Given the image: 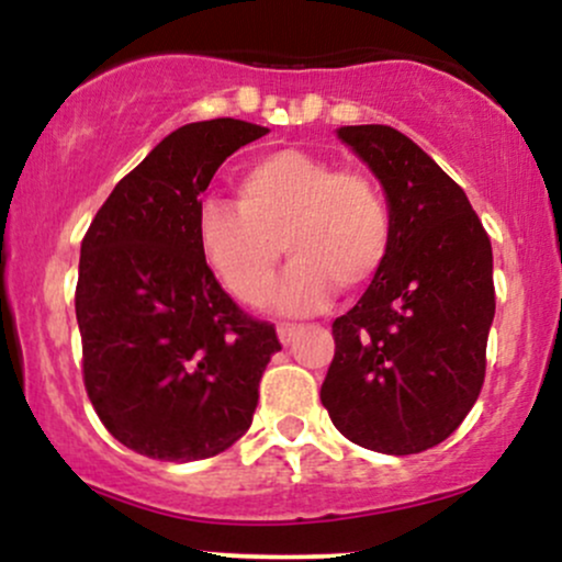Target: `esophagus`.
<instances>
[{"mask_svg": "<svg viewBox=\"0 0 562 562\" xmlns=\"http://www.w3.org/2000/svg\"><path fill=\"white\" fill-rule=\"evenodd\" d=\"M301 333V325H290V322H282V325H277V335H280L282 344H290V340H295V335Z\"/></svg>", "mask_w": 562, "mask_h": 562, "instance_id": "1", "label": "esophagus"}]
</instances>
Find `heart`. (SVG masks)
Instances as JSON below:
<instances>
[{
  "label": "heart",
  "instance_id": "1",
  "mask_svg": "<svg viewBox=\"0 0 562 562\" xmlns=\"http://www.w3.org/2000/svg\"><path fill=\"white\" fill-rule=\"evenodd\" d=\"M235 195L237 203L200 200L195 237L211 272L250 306L267 301L282 248L293 261L274 306L288 314L319 308L335 285H367L389 259V205L362 173L303 150H272L237 171Z\"/></svg>",
  "mask_w": 562,
  "mask_h": 562
}]
</instances>
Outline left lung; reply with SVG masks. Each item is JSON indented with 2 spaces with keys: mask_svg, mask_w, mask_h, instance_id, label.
<instances>
[{
  "mask_svg": "<svg viewBox=\"0 0 562 562\" xmlns=\"http://www.w3.org/2000/svg\"><path fill=\"white\" fill-rule=\"evenodd\" d=\"M338 137L383 184L391 250L357 306L333 322L319 398L348 441L417 454L460 428L486 378L492 243L462 187L406 134L367 124Z\"/></svg>",
  "mask_w": 562,
  "mask_h": 562,
  "instance_id": "obj_1",
  "label": "left lung"
}]
</instances>
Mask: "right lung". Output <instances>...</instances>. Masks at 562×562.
I'll use <instances>...</instances> for the list:
<instances>
[{
    "mask_svg": "<svg viewBox=\"0 0 562 562\" xmlns=\"http://www.w3.org/2000/svg\"><path fill=\"white\" fill-rule=\"evenodd\" d=\"M263 134L237 119L177 128L115 184L81 240L83 385L108 434L137 454L205 460L254 423L282 346L218 285L195 211L218 166Z\"/></svg>",
    "mask_w": 562,
    "mask_h": 562,
    "instance_id": "right-lung-1",
    "label": "right lung"
}]
</instances>
